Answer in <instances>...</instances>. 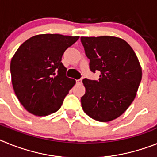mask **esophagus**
Here are the masks:
<instances>
[{"instance_id": "34e87169", "label": "esophagus", "mask_w": 157, "mask_h": 157, "mask_svg": "<svg viewBox=\"0 0 157 157\" xmlns=\"http://www.w3.org/2000/svg\"><path fill=\"white\" fill-rule=\"evenodd\" d=\"M82 78H79V79H77L76 80V83H78V84H81L82 83Z\"/></svg>"}]
</instances>
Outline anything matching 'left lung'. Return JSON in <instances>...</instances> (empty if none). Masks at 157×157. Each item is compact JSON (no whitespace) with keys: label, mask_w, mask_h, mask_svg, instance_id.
<instances>
[{"label":"left lung","mask_w":157,"mask_h":157,"mask_svg":"<svg viewBox=\"0 0 157 157\" xmlns=\"http://www.w3.org/2000/svg\"><path fill=\"white\" fill-rule=\"evenodd\" d=\"M91 71L101 72L99 80L84 78L81 98L86 115L100 122L115 120L135 98L141 80V67L133 48L120 37H81Z\"/></svg>","instance_id":"obj_1"}]
</instances>
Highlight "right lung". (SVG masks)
<instances>
[{"instance_id": "add662e5", "label": "right lung", "mask_w": 157, "mask_h": 157, "mask_svg": "<svg viewBox=\"0 0 157 157\" xmlns=\"http://www.w3.org/2000/svg\"><path fill=\"white\" fill-rule=\"evenodd\" d=\"M79 37L39 34L23 42L11 60L14 91L31 114L48 116L61 107L75 80L66 76L63 52Z\"/></svg>"}]
</instances>
